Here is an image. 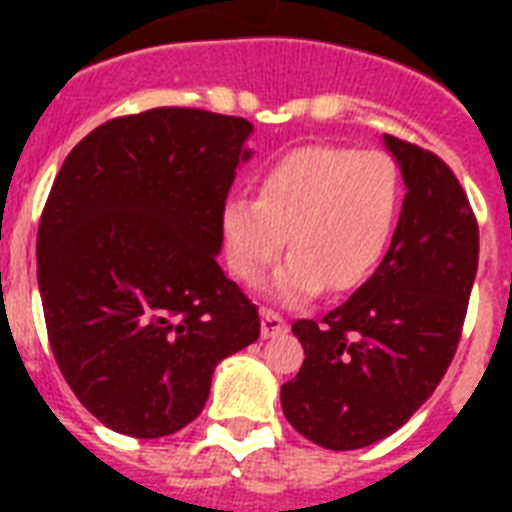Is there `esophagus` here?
<instances>
[{
  "label": "esophagus",
  "instance_id": "34e87169",
  "mask_svg": "<svg viewBox=\"0 0 512 512\" xmlns=\"http://www.w3.org/2000/svg\"><path fill=\"white\" fill-rule=\"evenodd\" d=\"M260 332H263V337L284 335V332H287V321L281 319L279 313L263 308V311H260Z\"/></svg>",
  "mask_w": 512,
  "mask_h": 512
}]
</instances>
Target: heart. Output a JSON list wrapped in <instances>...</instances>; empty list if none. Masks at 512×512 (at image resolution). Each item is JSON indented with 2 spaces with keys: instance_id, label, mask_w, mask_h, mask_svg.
<instances>
[{
  "instance_id": "b5f03b06",
  "label": "heart",
  "mask_w": 512,
  "mask_h": 512,
  "mask_svg": "<svg viewBox=\"0 0 512 512\" xmlns=\"http://www.w3.org/2000/svg\"><path fill=\"white\" fill-rule=\"evenodd\" d=\"M401 207V177L382 151L303 146L279 156L257 196L233 193L220 207L228 268L260 284L289 239L292 255L273 276L281 303H308L329 287L358 289L388 252Z\"/></svg>"
}]
</instances>
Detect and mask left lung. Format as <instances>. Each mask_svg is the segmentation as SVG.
<instances>
[{
	"instance_id": "left-lung-1",
	"label": "left lung",
	"mask_w": 512,
	"mask_h": 512,
	"mask_svg": "<svg viewBox=\"0 0 512 512\" xmlns=\"http://www.w3.org/2000/svg\"><path fill=\"white\" fill-rule=\"evenodd\" d=\"M406 196L380 268L321 321H297L305 361L281 409L308 441L348 452L396 433L452 364L478 271V225L436 154L382 135Z\"/></svg>"
}]
</instances>
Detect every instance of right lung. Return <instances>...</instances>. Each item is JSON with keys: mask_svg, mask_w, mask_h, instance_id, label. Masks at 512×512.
I'll return each mask as SVG.
<instances>
[{"mask_svg": "<svg viewBox=\"0 0 512 512\" xmlns=\"http://www.w3.org/2000/svg\"><path fill=\"white\" fill-rule=\"evenodd\" d=\"M255 127L199 108L100 124L66 156L36 236L52 353L106 428L162 438L196 420L215 366L260 337L217 265L220 207Z\"/></svg>", "mask_w": 512, "mask_h": 512, "instance_id": "1", "label": "right lung"}]
</instances>
